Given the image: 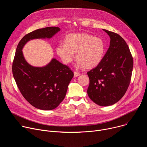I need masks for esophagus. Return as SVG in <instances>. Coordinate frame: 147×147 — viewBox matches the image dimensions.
Masks as SVG:
<instances>
[{"label":"esophagus","mask_w":147,"mask_h":147,"mask_svg":"<svg viewBox=\"0 0 147 147\" xmlns=\"http://www.w3.org/2000/svg\"><path fill=\"white\" fill-rule=\"evenodd\" d=\"M74 77H77V76H78L80 75V73H78V72H77V71H75V72L74 73Z\"/></svg>","instance_id":"obj_1"}]
</instances>
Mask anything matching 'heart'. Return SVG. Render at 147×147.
I'll list each match as a JSON object with an SVG mask.
<instances>
[{
	"mask_svg": "<svg viewBox=\"0 0 147 147\" xmlns=\"http://www.w3.org/2000/svg\"><path fill=\"white\" fill-rule=\"evenodd\" d=\"M56 52L65 64L70 63L76 53L78 66L92 69L102 61L105 44L101 38L88 34H71L66 38L65 43L57 46Z\"/></svg>",
	"mask_w": 147,
	"mask_h": 147,
	"instance_id": "1",
	"label": "heart"
}]
</instances>
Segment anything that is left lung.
<instances>
[{
  "label": "left lung",
  "mask_w": 147,
  "mask_h": 147,
  "mask_svg": "<svg viewBox=\"0 0 147 147\" xmlns=\"http://www.w3.org/2000/svg\"><path fill=\"white\" fill-rule=\"evenodd\" d=\"M110 45L100 63L87 72L90 84L87 94L99 106L117 102L126 92L131 81L133 59L129 48L119 34L107 30Z\"/></svg>",
  "instance_id": "left-lung-1"
}]
</instances>
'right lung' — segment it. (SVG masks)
Instances as JSON below:
<instances>
[{
	"label": "right lung",
	"mask_w": 147,
	"mask_h": 147,
	"mask_svg": "<svg viewBox=\"0 0 147 147\" xmlns=\"http://www.w3.org/2000/svg\"><path fill=\"white\" fill-rule=\"evenodd\" d=\"M60 30L59 27H49L26 35L19 42L13 62V75L20 92L31 105L41 110H52L59 106L74 74L55 59L45 66H32L25 60L22 49L28 41L51 38Z\"/></svg>",
	"instance_id": "right-lung-1"
}]
</instances>
